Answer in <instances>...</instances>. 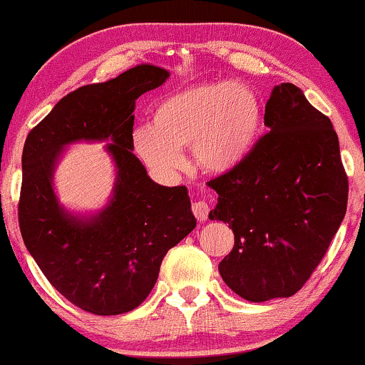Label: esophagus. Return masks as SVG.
Masks as SVG:
<instances>
[{"mask_svg": "<svg viewBox=\"0 0 365 365\" xmlns=\"http://www.w3.org/2000/svg\"><path fill=\"white\" fill-rule=\"evenodd\" d=\"M209 204L205 200H195L194 204H192V212H194V216L199 219V221H205L209 216Z\"/></svg>", "mask_w": 365, "mask_h": 365, "instance_id": "obj_1", "label": "esophagus"}]
</instances>
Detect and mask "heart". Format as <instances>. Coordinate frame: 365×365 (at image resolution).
<instances>
[{
    "label": "heart",
    "instance_id": "heart-1",
    "mask_svg": "<svg viewBox=\"0 0 365 365\" xmlns=\"http://www.w3.org/2000/svg\"><path fill=\"white\" fill-rule=\"evenodd\" d=\"M262 102L253 88L212 81L165 96L153 112V124L135 129L140 160L160 175L183 168L180 149L192 148L195 165L209 173H227L245 161L262 129Z\"/></svg>",
    "mask_w": 365,
    "mask_h": 365
}]
</instances>
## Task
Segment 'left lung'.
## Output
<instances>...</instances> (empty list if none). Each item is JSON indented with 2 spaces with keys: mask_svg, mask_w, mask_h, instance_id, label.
<instances>
[{
  "mask_svg": "<svg viewBox=\"0 0 365 365\" xmlns=\"http://www.w3.org/2000/svg\"><path fill=\"white\" fill-rule=\"evenodd\" d=\"M262 135L245 161L210 180L212 221L227 222L235 247L219 263L243 299L291 297L311 277L344 221L349 180L331 120L292 83L272 90Z\"/></svg>",
  "mask_w": 365,
  "mask_h": 365,
  "instance_id": "8db88e82",
  "label": "left lung"
}]
</instances>
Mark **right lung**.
Instances as JSON below:
<instances>
[{"label":"right lung","mask_w":365,"mask_h":365,"mask_svg":"<svg viewBox=\"0 0 365 365\" xmlns=\"http://www.w3.org/2000/svg\"><path fill=\"white\" fill-rule=\"evenodd\" d=\"M170 73L139 64L113 80L78 88L30 130L21 155V238L47 280L74 306L100 316L129 313L155 287L170 248L194 230L187 187L158 185L133 153L135 100ZM110 140L118 177L93 217L68 213L51 187L68 143Z\"/></svg>","instance_id":"obj_1"}]
</instances>
